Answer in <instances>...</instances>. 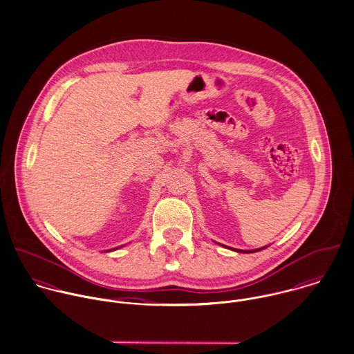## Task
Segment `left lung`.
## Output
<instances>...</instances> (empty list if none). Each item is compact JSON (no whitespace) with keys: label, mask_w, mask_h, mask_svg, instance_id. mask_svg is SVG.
Instances as JSON below:
<instances>
[{"label":"left lung","mask_w":354,"mask_h":354,"mask_svg":"<svg viewBox=\"0 0 354 354\" xmlns=\"http://www.w3.org/2000/svg\"><path fill=\"white\" fill-rule=\"evenodd\" d=\"M265 247H262V248H257V250H248V251H245V250H235V251H240V252H255V251H261V250H263Z\"/></svg>","instance_id":"obj_1"}]
</instances>
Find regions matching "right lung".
<instances>
[{"label": "right lung", "instance_id": "1", "mask_svg": "<svg viewBox=\"0 0 354 354\" xmlns=\"http://www.w3.org/2000/svg\"><path fill=\"white\" fill-rule=\"evenodd\" d=\"M109 251H113V250H109Z\"/></svg>", "mask_w": 354, "mask_h": 354}]
</instances>
